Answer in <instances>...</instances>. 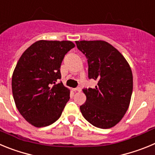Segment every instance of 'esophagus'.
I'll return each mask as SVG.
<instances>
[{
    "label": "esophagus",
    "mask_w": 155,
    "mask_h": 155,
    "mask_svg": "<svg viewBox=\"0 0 155 155\" xmlns=\"http://www.w3.org/2000/svg\"><path fill=\"white\" fill-rule=\"evenodd\" d=\"M72 90L74 92H76V91H81V88L80 87H77V88H73L72 89Z\"/></svg>",
    "instance_id": "34e87169"
}]
</instances>
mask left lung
Returning a JSON list of instances; mask_svg holds the SVG:
<instances>
[{"instance_id": "8db88e82", "label": "left lung", "mask_w": 155, "mask_h": 155, "mask_svg": "<svg viewBox=\"0 0 155 155\" xmlns=\"http://www.w3.org/2000/svg\"><path fill=\"white\" fill-rule=\"evenodd\" d=\"M87 58L88 76L97 81L95 88L83 89L86 97L80 111L85 119L102 129L113 127L126 114L133 91V75L127 61L108 42L76 41Z\"/></svg>"}]
</instances>
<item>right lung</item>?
Masks as SVG:
<instances>
[{
    "label": "right lung",
    "mask_w": 155,
    "mask_h": 155,
    "mask_svg": "<svg viewBox=\"0 0 155 155\" xmlns=\"http://www.w3.org/2000/svg\"><path fill=\"white\" fill-rule=\"evenodd\" d=\"M70 41L40 40L24 51L12 75V93L21 115L36 127L60 117L69 100V90L61 82L64 56L74 48Z\"/></svg>",
    "instance_id": "add662e5"
}]
</instances>
